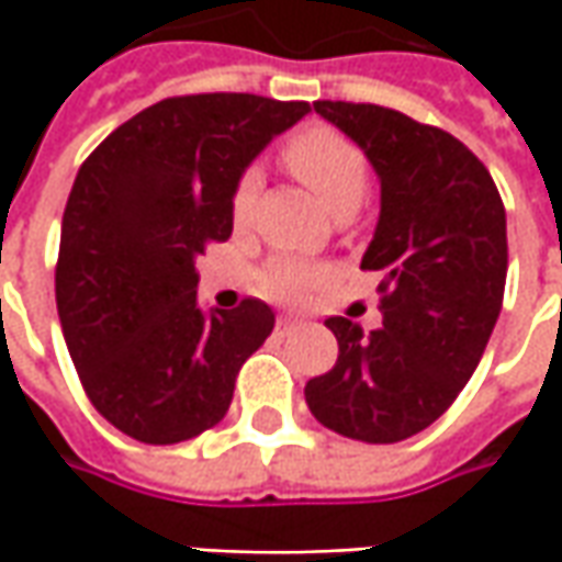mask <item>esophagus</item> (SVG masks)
Instances as JSON below:
<instances>
[{"label":"esophagus","mask_w":562,"mask_h":562,"mask_svg":"<svg viewBox=\"0 0 562 562\" xmlns=\"http://www.w3.org/2000/svg\"><path fill=\"white\" fill-rule=\"evenodd\" d=\"M296 325H300V318H293V315H278L274 331H278V335H291Z\"/></svg>","instance_id":"esophagus-1"}]
</instances>
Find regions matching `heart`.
Wrapping results in <instances>:
<instances>
[{"label":"heart","instance_id":"heart-1","mask_svg":"<svg viewBox=\"0 0 562 562\" xmlns=\"http://www.w3.org/2000/svg\"><path fill=\"white\" fill-rule=\"evenodd\" d=\"M284 162L303 184L313 190L315 196L331 209L335 215H353L357 205L369 193V156L362 153L357 140L340 134L328 124H310L296 131L291 140L284 143ZM256 171H244L231 190V222L244 227L252 218L256 209ZM322 281V271L296 259V256H274L259 271V284L271 296L296 300L306 291H313Z\"/></svg>","mask_w":562,"mask_h":562}]
</instances>
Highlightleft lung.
<instances>
[{
    "mask_svg": "<svg viewBox=\"0 0 562 562\" xmlns=\"http://www.w3.org/2000/svg\"><path fill=\"white\" fill-rule=\"evenodd\" d=\"M362 146L381 178V215L362 269L381 271V328L350 318L331 372L306 381L325 428L397 443L441 419L485 353L504 306L507 212L482 159L441 127L372 102H313Z\"/></svg>",
    "mask_w": 562,
    "mask_h": 562,
    "instance_id": "1",
    "label": "left lung"
}]
</instances>
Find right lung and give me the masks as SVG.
I'll return each mask as SVG.
<instances>
[{"label":"right lung","instance_id":"add662e5","mask_svg":"<svg viewBox=\"0 0 562 562\" xmlns=\"http://www.w3.org/2000/svg\"><path fill=\"white\" fill-rule=\"evenodd\" d=\"M310 102L168 97L115 127L77 171L61 218L55 306L77 378L127 438L181 443L225 419L274 313L196 306V259L231 237V190Z\"/></svg>","mask_w":562,"mask_h":562}]
</instances>
